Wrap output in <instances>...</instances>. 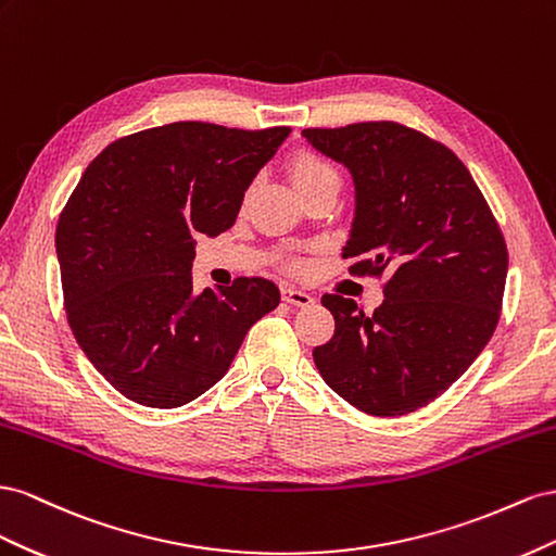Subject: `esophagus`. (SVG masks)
I'll list each match as a JSON object with an SVG mask.
<instances>
[{
	"label": "esophagus",
	"mask_w": 556,
	"mask_h": 556,
	"mask_svg": "<svg viewBox=\"0 0 556 556\" xmlns=\"http://www.w3.org/2000/svg\"><path fill=\"white\" fill-rule=\"evenodd\" d=\"M281 300L283 303H291L298 307H309L314 303V298L307 291H300V289H283Z\"/></svg>",
	"instance_id": "1"
}]
</instances>
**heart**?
I'll return each mask as SVG.
<instances>
[{
  "mask_svg": "<svg viewBox=\"0 0 556 556\" xmlns=\"http://www.w3.org/2000/svg\"><path fill=\"white\" fill-rule=\"evenodd\" d=\"M289 174L300 193H305V190L326 179H338V172L332 169V165L324 155H319L312 149H298L291 153Z\"/></svg>",
  "mask_w": 556,
  "mask_h": 556,
  "instance_id": "obj_1",
  "label": "heart"
}]
</instances>
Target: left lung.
I'll list each match as a JSON object with an SVG mask.
<instances>
[{
    "instance_id": "left-lung-1",
    "label": "left lung",
    "mask_w": 556,
    "mask_h": 556,
    "mask_svg": "<svg viewBox=\"0 0 556 556\" xmlns=\"http://www.w3.org/2000/svg\"><path fill=\"white\" fill-rule=\"evenodd\" d=\"M314 149L356 184L352 275L384 277L372 314L326 293L332 338L314 346L324 382L356 409L401 417L445 393L501 319L507 247L456 153L395 121L307 128Z\"/></svg>"
}]
</instances>
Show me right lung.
Segmentation results:
<instances>
[{
	"mask_svg": "<svg viewBox=\"0 0 556 556\" xmlns=\"http://www.w3.org/2000/svg\"><path fill=\"white\" fill-rule=\"evenodd\" d=\"M289 132L179 121L111 141L86 167L58 218L62 298L78 346L125 399L161 409L198 399L279 305L263 277L195 295L190 267L195 237L235 224Z\"/></svg>",
	"mask_w": 556,
	"mask_h": 556,
	"instance_id": "right-lung-1",
	"label": "right lung"
}]
</instances>
